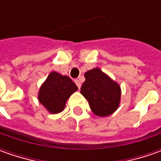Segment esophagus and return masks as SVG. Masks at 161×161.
I'll return each instance as SVG.
<instances>
[{
    "instance_id": "obj_1",
    "label": "esophagus",
    "mask_w": 161,
    "mask_h": 161,
    "mask_svg": "<svg viewBox=\"0 0 161 161\" xmlns=\"http://www.w3.org/2000/svg\"><path fill=\"white\" fill-rule=\"evenodd\" d=\"M75 83H76V85L78 86V88L80 89V86H81V79H77V80H75Z\"/></svg>"
}]
</instances>
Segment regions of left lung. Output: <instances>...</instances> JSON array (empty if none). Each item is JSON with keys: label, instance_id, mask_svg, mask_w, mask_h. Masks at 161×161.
<instances>
[{"label": "left lung", "instance_id": "obj_1", "mask_svg": "<svg viewBox=\"0 0 161 161\" xmlns=\"http://www.w3.org/2000/svg\"><path fill=\"white\" fill-rule=\"evenodd\" d=\"M84 76L80 93L89 101L92 112L98 116L113 114L119 107L120 86L98 68L85 72Z\"/></svg>", "mask_w": 161, "mask_h": 161}]
</instances>
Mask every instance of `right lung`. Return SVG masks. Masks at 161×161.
I'll return each instance as SVG.
<instances>
[{
    "label": "right lung",
    "instance_id": "obj_1",
    "mask_svg": "<svg viewBox=\"0 0 161 161\" xmlns=\"http://www.w3.org/2000/svg\"><path fill=\"white\" fill-rule=\"evenodd\" d=\"M78 90L68 76L52 71L42 84L38 92L39 102L51 114H58L65 108L67 99Z\"/></svg>",
    "mask_w": 161,
    "mask_h": 161
}]
</instances>
